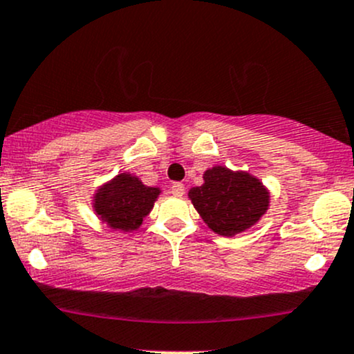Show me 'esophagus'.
<instances>
[{
	"label": "esophagus",
	"instance_id": "1",
	"mask_svg": "<svg viewBox=\"0 0 354 354\" xmlns=\"http://www.w3.org/2000/svg\"><path fill=\"white\" fill-rule=\"evenodd\" d=\"M170 192H172V196L182 197V196H184V194H185L184 184H180V182H176V184H174L172 187H170Z\"/></svg>",
	"mask_w": 354,
	"mask_h": 354
}]
</instances>
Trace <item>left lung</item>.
<instances>
[{
    "mask_svg": "<svg viewBox=\"0 0 354 354\" xmlns=\"http://www.w3.org/2000/svg\"><path fill=\"white\" fill-rule=\"evenodd\" d=\"M202 185L189 190V198L212 232L234 237L251 229L271 205V192L248 170L214 165L202 174Z\"/></svg>",
    "mask_w": 354,
    "mask_h": 354,
    "instance_id": "obj_1",
    "label": "left lung"
}]
</instances>
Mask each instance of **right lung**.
<instances>
[{
	"label": "right lung",
	"instance_id": "1",
	"mask_svg": "<svg viewBox=\"0 0 354 354\" xmlns=\"http://www.w3.org/2000/svg\"><path fill=\"white\" fill-rule=\"evenodd\" d=\"M160 194V187H150L140 177L120 172L95 189L91 209L110 230L129 234L140 229Z\"/></svg>",
	"mask_w": 354,
	"mask_h": 354
}]
</instances>
